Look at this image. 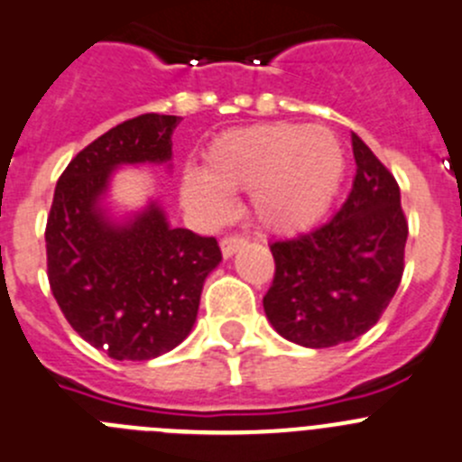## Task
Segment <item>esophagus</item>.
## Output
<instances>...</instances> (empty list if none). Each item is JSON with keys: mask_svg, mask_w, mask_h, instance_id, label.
<instances>
[{"mask_svg": "<svg viewBox=\"0 0 462 462\" xmlns=\"http://www.w3.org/2000/svg\"><path fill=\"white\" fill-rule=\"evenodd\" d=\"M244 245H245L244 236H239V235L223 236V239H221V253H223V257H226V260H227V257L235 255L236 251H241Z\"/></svg>", "mask_w": 462, "mask_h": 462, "instance_id": "34e87169", "label": "esophagus"}]
</instances>
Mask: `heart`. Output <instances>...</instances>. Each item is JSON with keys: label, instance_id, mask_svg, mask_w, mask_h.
<instances>
[{"label": "heart", "instance_id": "1", "mask_svg": "<svg viewBox=\"0 0 462 462\" xmlns=\"http://www.w3.org/2000/svg\"><path fill=\"white\" fill-rule=\"evenodd\" d=\"M344 148L321 125L271 123L230 129L209 145L205 168L187 166L182 196L211 218L226 217L232 191H248L257 221L275 232L312 226L344 180Z\"/></svg>", "mask_w": 462, "mask_h": 462}]
</instances>
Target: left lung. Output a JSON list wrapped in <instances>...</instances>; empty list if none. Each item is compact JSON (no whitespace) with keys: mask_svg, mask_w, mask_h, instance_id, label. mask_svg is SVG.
Listing matches in <instances>:
<instances>
[{"mask_svg":"<svg viewBox=\"0 0 462 462\" xmlns=\"http://www.w3.org/2000/svg\"><path fill=\"white\" fill-rule=\"evenodd\" d=\"M356 180L339 211L308 235L271 244L264 312L275 333L328 348L367 333L403 275L408 221L394 175L351 134Z\"/></svg>","mask_w":462,"mask_h":462,"instance_id":"1","label":"left lung"}]
</instances>
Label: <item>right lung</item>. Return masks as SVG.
<instances>
[{"label":"right lung","instance_id":"add662e5","mask_svg":"<svg viewBox=\"0 0 462 462\" xmlns=\"http://www.w3.org/2000/svg\"><path fill=\"white\" fill-rule=\"evenodd\" d=\"M180 120L143 114L116 125L54 189L45 227L51 294L79 337L114 360H152L182 344L221 262L214 236L171 227L154 200L125 221L102 205L116 168L171 162Z\"/></svg>","mask_w":462,"mask_h":462}]
</instances>
